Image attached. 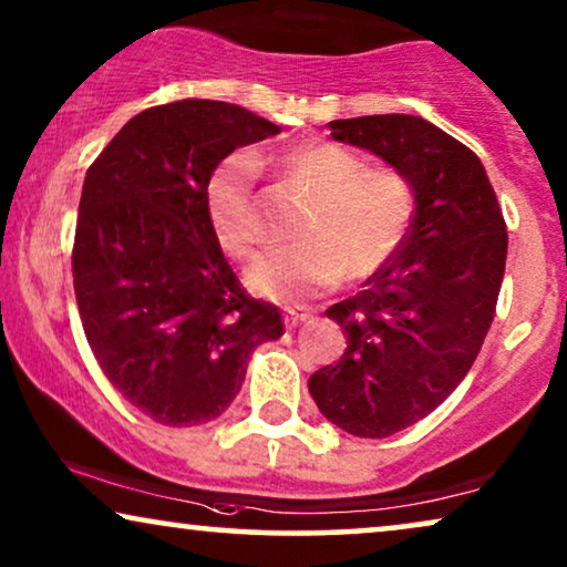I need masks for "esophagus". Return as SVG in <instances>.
<instances>
[{"label": "esophagus", "mask_w": 567, "mask_h": 567, "mask_svg": "<svg viewBox=\"0 0 567 567\" xmlns=\"http://www.w3.org/2000/svg\"><path fill=\"white\" fill-rule=\"evenodd\" d=\"M312 317V309H309L307 305H297V307H286L284 309V322L286 328H297L299 322H305Z\"/></svg>", "instance_id": "34e87169"}]
</instances>
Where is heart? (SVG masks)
Segmentation results:
<instances>
[{
    "label": "heart",
    "mask_w": 567,
    "mask_h": 567,
    "mask_svg": "<svg viewBox=\"0 0 567 567\" xmlns=\"http://www.w3.org/2000/svg\"><path fill=\"white\" fill-rule=\"evenodd\" d=\"M284 173L312 193L297 245L276 247L247 268V286L262 297L299 301L343 281L371 276L400 250L413 227L415 190L392 167H367L359 154L332 142L291 146ZM258 159L231 152L206 183V212L224 250L245 258L262 239Z\"/></svg>",
    "instance_id": "b5f03b06"
}]
</instances>
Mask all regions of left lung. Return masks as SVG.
Masks as SVG:
<instances>
[{"instance_id": "8db88e82", "label": "left lung", "mask_w": 567, "mask_h": 567, "mask_svg": "<svg viewBox=\"0 0 567 567\" xmlns=\"http://www.w3.org/2000/svg\"><path fill=\"white\" fill-rule=\"evenodd\" d=\"M336 142L377 154L415 190L398 252L328 312L348 338L309 377L320 413L359 439H384L433 413L475 363L506 270L508 235L483 162L417 115L330 121Z\"/></svg>"}]
</instances>
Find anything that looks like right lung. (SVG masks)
Wrapping results in <instances>:
<instances>
[{"instance_id":"add662e5","label":"right lung","mask_w":567,"mask_h":567,"mask_svg":"<svg viewBox=\"0 0 567 567\" xmlns=\"http://www.w3.org/2000/svg\"><path fill=\"white\" fill-rule=\"evenodd\" d=\"M276 134L239 105L177 100L134 115L84 175L72 252L84 336L107 382L162 425L219 417L255 348L284 336L206 212L216 165Z\"/></svg>"}]
</instances>
